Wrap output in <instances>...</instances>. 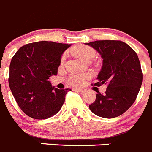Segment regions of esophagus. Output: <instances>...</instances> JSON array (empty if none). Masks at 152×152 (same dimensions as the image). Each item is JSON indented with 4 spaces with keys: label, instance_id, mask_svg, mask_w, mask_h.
<instances>
[{
    "label": "esophagus",
    "instance_id": "34e87169",
    "mask_svg": "<svg viewBox=\"0 0 152 152\" xmlns=\"http://www.w3.org/2000/svg\"><path fill=\"white\" fill-rule=\"evenodd\" d=\"M73 90L75 91V92H84V89H77V88H74Z\"/></svg>",
    "mask_w": 152,
    "mask_h": 152
}]
</instances>
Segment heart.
Listing matches in <instances>:
<instances>
[{
	"label": "heart",
	"mask_w": 152,
	"mask_h": 152,
	"mask_svg": "<svg viewBox=\"0 0 152 152\" xmlns=\"http://www.w3.org/2000/svg\"><path fill=\"white\" fill-rule=\"evenodd\" d=\"M72 53H73L75 57H78L80 60L85 62H89L92 60V59L95 57V51L94 50L93 48H92L89 46L86 45H77L75 46L73 49L72 50ZM65 57L63 56L62 58V61L63 62L64 60ZM87 77L86 75H75L71 78V83L75 86H81L86 78Z\"/></svg>",
	"instance_id": "b5f03b06"
}]
</instances>
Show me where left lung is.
<instances>
[{
  "instance_id": "left-lung-1",
  "label": "left lung",
  "mask_w": 152,
  "mask_h": 152,
  "mask_svg": "<svg viewBox=\"0 0 152 152\" xmlns=\"http://www.w3.org/2000/svg\"><path fill=\"white\" fill-rule=\"evenodd\" d=\"M86 45L99 52L102 66L95 86L107 84L104 95L89 106L90 110L102 118L122 115L135 102L142 82V73L137 53L126 43L115 40H100Z\"/></svg>"
}]
</instances>
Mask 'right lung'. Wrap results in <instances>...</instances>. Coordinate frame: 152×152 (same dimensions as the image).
I'll return each mask as SVG.
<instances>
[{"instance_id":"obj_1","label":"right lung","mask_w":152,"mask_h":152,"mask_svg":"<svg viewBox=\"0 0 152 152\" xmlns=\"http://www.w3.org/2000/svg\"><path fill=\"white\" fill-rule=\"evenodd\" d=\"M71 45L41 41L18 49L10 65L9 86L19 107L28 116L46 119L60 111L70 89L51 86L62 54Z\"/></svg>"}]
</instances>
